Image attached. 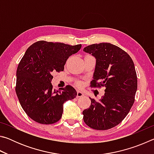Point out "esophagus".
<instances>
[{"label": "esophagus", "mask_w": 154, "mask_h": 154, "mask_svg": "<svg viewBox=\"0 0 154 154\" xmlns=\"http://www.w3.org/2000/svg\"><path fill=\"white\" fill-rule=\"evenodd\" d=\"M84 96V94H83L82 92L81 91H77V98H79V97H82V96Z\"/></svg>", "instance_id": "obj_1"}]
</instances>
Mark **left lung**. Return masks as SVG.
I'll use <instances>...</instances> for the list:
<instances>
[{"label":"left lung","instance_id":"1","mask_svg":"<svg viewBox=\"0 0 154 154\" xmlns=\"http://www.w3.org/2000/svg\"><path fill=\"white\" fill-rule=\"evenodd\" d=\"M96 59L91 88L105 87L99 101L90 98L91 105L83 111V121L91 128H112L126 118L134 103L137 76L134 62L119 47L96 43L83 49Z\"/></svg>","mask_w":154,"mask_h":154}]
</instances>
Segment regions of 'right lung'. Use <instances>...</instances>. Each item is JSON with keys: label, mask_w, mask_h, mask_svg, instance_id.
<instances>
[{"label": "right lung", "mask_w": 154, "mask_h": 154, "mask_svg": "<svg viewBox=\"0 0 154 154\" xmlns=\"http://www.w3.org/2000/svg\"><path fill=\"white\" fill-rule=\"evenodd\" d=\"M82 45L37 41L26 51L18 64L15 92L28 116L42 124L59 121L63 104L77 96L71 85L53 90V72L64 71L67 59L76 54Z\"/></svg>", "instance_id": "add662e5"}]
</instances>
